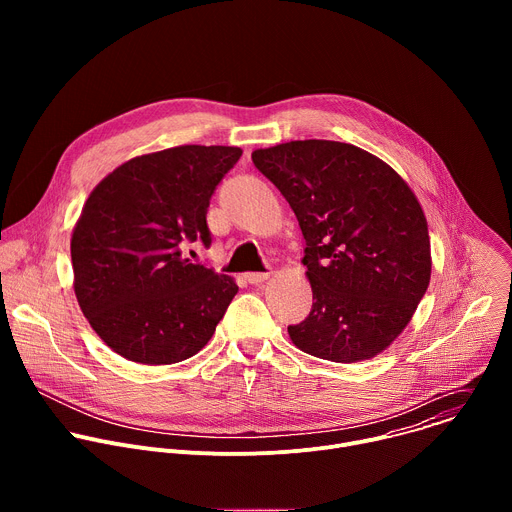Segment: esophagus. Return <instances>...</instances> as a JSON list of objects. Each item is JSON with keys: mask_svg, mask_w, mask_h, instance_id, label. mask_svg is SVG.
Segmentation results:
<instances>
[{"mask_svg": "<svg viewBox=\"0 0 512 512\" xmlns=\"http://www.w3.org/2000/svg\"><path fill=\"white\" fill-rule=\"evenodd\" d=\"M267 277H269V273H247V275H245V279H247L251 285H259V283H263Z\"/></svg>", "mask_w": 512, "mask_h": 512, "instance_id": "34e87169", "label": "esophagus"}]
</instances>
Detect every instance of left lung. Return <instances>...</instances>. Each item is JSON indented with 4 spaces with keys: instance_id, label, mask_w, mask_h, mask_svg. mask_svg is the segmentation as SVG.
<instances>
[{
    "instance_id": "left-lung-1",
    "label": "left lung",
    "mask_w": 512,
    "mask_h": 512,
    "mask_svg": "<svg viewBox=\"0 0 512 512\" xmlns=\"http://www.w3.org/2000/svg\"><path fill=\"white\" fill-rule=\"evenodd\" d=\"M296 212L314 304L287 326L300 350L367 360L409 324L431 275L425 214L403 178L356 145L304 139L253 152Z\"/></svg>"
}]
</instances>
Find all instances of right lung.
Wrapping results in <instances>:
<instances>
[{
	"mask_svg": "<svg viewBox=\"0 0 512 512\" xmlns=\"http://www.w3.org/2000/svg\"><path fill=\"white\" fill-rule=\"evenodd\" d=\"M241 148L180 145L113 170L72 233L75 294L101 340L127 360L172 364L212 338L237 283L182 249L210 247V198Z\"/></svg>",
	"mask_w": 512,
	"mask_h": 512,
	"instance_id": "1",
	"label": "right lung"
}]
</instances>
